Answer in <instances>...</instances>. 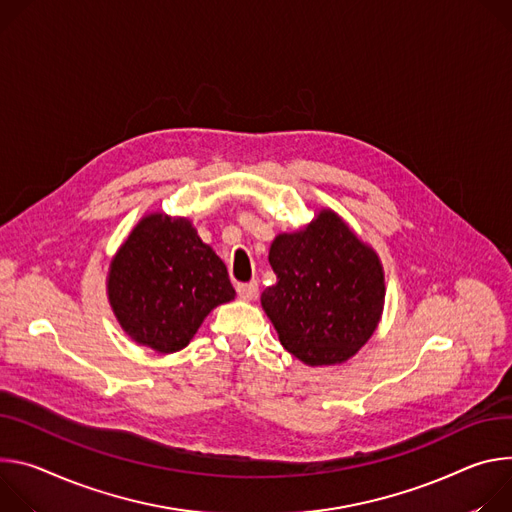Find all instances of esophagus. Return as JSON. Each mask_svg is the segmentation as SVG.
<instances>
[{
	"instance_id": "obj_1",
	"label": "esophagus",
	"mask_w": 512,
	"mask_h": 512,
	"mask_svg": "<svg viewBox=\"0 0 512 512\" xmlns=\"http://www.w3.org/2000/svg\"><path fill=\"white\" fill-rule=\"evenodd\" d=\"M240 299L244 301H254L258 297V282L252 280V282H240V285L236 287Z\"/></svg>"
}]
</instances>
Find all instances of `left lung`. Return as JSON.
<instances>
[{
    "label": "left lung",
    "mask_w": 512,
    "mask_h": 512,
    "mask_svg": "<svg viewBox=\"0 0 512 512\" xmlns=\"http://www.w3.org/2000/svg\"><path fill=\"white\" fill-rule=\"evenodd\" d=\"M268 262L276 285L260 301L287 352L329 366L368 342L384 307L382 266L333 211H321L307 230L276 236Z\"/></svg>",
    "instance_id": "8db88e82"
}]
</instances>
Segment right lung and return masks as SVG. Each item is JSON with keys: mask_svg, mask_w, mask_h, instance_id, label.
<instances>
[{"mask_svg": "<svg viewBox=\"0 0 512 512\" xmlns=\"http://www.w3.org/2000/svg\"><path fill=\"white\" fill-rule=\"evenodd\" d=\"M109 303L134 342L160 354L183 350L236 291L221 258L189 219L144 217L109 266Z\"/></svg>", "mask_w": 512, "mask_h": 512, "instance_id": "add662e5", "label": "right lung"}]
</instances>
